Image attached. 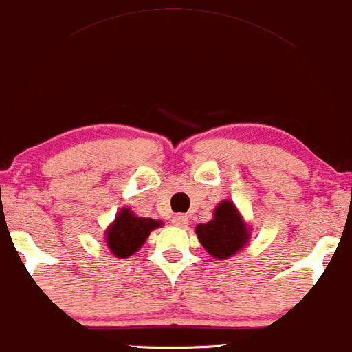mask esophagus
I'll return each mask as SVG.
<instances>
[{"label": "esophagus", "instance_id": "obj_1", "mask_svg": "<svg viewBox=\"0 0 352 352\" xmlns=\"http://www.w3.org/2000/svg\"><path fill=\"white\" fill-rule=\"evenodd\" d=\"M172 222L175 226H179V228H186V224H188V217L180 212V214H175L172 217Z\"/></svg>", "mask_w": 352, "mask_h": 352}]
</instances>
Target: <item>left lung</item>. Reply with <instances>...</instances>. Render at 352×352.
Returning a JSON list of instances; mask_svg holds the SVG:
<instances>
[{
  "mask_svg": "<svg viewBox=\"0 0 352 352\" xmlns=\"http://www.w3.org/2000/svg\"><path fill=\"white\" fill-rule=\"evenodd\" d=\"M197 235L206 252L216 260H228L248 243L250 232L234 203H219L206 224L197 226Z\"/></svg>",
  "mask_w": 352,
  "mask_h": 352,
  "instance_id": "left-lung-1",
  "label": "left lung"
}]
</instances>
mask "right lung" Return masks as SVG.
<instances>
[{
    "mask_svg": "<svg viewBox=\"0 0 352 352\" xmlns=\"http://www.w3.org/2000/svg\"><path fill=\"white\" fill-rule=\"evenodd\" d=\"M161 221L135 216L130 208L120 209L113 224L107 229L105 242L110 252L118 258H128L140 250L151 230L161 228Z\"/></svg>",
    "mask_w": 352,
    "mask_h": 352,
    "instance_id": "right-lung-1",
    "label": "right lung"
}]
</instances>
